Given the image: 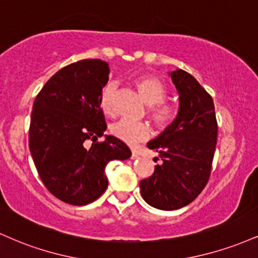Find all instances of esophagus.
<instances>
[{"mask_svg": "<svg viewBox=\"0 0 258 258\" xmlns=\"http://www.w3.org/2000/svg\"><path fill=\"white\" fill-rule=\"evenodd\" d=\"M139 155H138V152L137 150H132V155H131V159L135 160V159H138Z\"/></svg>", "mask_w": 258, "mask_h": 258, "instance_id": "34e87169", "label": "esophagus"}]
</instances>
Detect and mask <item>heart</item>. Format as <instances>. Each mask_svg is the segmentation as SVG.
I'll list each match as a JSON object with an SVG mask.
<instances>
[{"label": "heart", "instance_id": "heart-1", "mask_svg": "<svg viewBox=\"0 0 258 258\" xmlns=\"http://www.w3.org/2000/svg\"><path fill=\"white\" fill-rule=\"evenodd\" d=\"M135 87L143 102L148 106H150L149 116L155 123V126L161 130L170 126L176 117L177 111L173 106L162 104L167 96L164 84L153 76H141L135 80ZM112 92H114L112 86H106L99 97L100 109L108 115L112 114ZM110 132L114 137L125 142L130 146H133V144L149 137L150 128L147 123L133 122V121L122 119L112 123Z\"/></svg>", "mask_w": 258, "mask_h": 258}]
</instances>
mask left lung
<instances>
[{
  "label": "left lung",
  "instance_id": "1",
  "mask_svg": "<svg viewBox=\"0 0 258 258\" xmlns=\"http://www.w3.org/2000/svg\"><path fill=\"white\" fill-rule=\"evenodd\" d=\"M178 94L173 122L147 144L159 154L150 177L142 179V198L165 211L188 205L205 188L217 143V121L211 96L182 69L168 73Z\"/></svg>",
  "mask_w": 258,
  "mask_h": 258
}]
</instances>
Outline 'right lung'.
<instances>
[{"label":"right lung","mask_w":258,"mask_h":258,"mask_svg":"<svg viewBox=\"0 0 258 258\" xmlns=\"http://www.w3.org/2000/svg\"><path fill=\"white\" fill-rule=\"evenodd\" d=\"M108 80L106 61L80 60L55 73L32 106V160L46 188L70 205L98 199L108 188L106 164L131 156L128 147L114 136L96 142L106 130L99 97Z\"/></svg>","instance_id":"add662e5"}]
</instances>
